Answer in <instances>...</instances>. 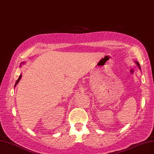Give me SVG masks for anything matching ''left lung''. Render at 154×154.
Masks as SVG:
<instances>
[{
    "instance_id": "8db88e82",
    "label": "left lung",
    "mask_w": 154,
    "mask_h": 154,
    "mask_svg": "<svg viewBox=\"0 0 154 154\" xmlns=\"http://www.w3.org/2000/svg\"><path fill=\"white\" fill-rule=\"evenodd\" d=\"M136 63H137V66H139V68H140V69H141V67H140V65H139V63H138V62H136Z\"/></svg>"
}]
</instances>
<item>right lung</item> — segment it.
I'll return each mask as SVG.
<instances>
[{"mask_svg": "<svg viewBox=\"0 0 154 154\" xmlns=\"http://www.w3.org/2000/svg\"><path fill=\"white\" fill-rule=\"evenodd\" d=\"M21 77H22V74H20V76H19V78H18V80H17V82H16V83H15V85L17 84V83H18V82L20 81V79H21Z\"/></svg>", "mask_w": 154, "mask_h": 154, "instance_id": "add662e5", "label": "right lung"}]
</instances>
